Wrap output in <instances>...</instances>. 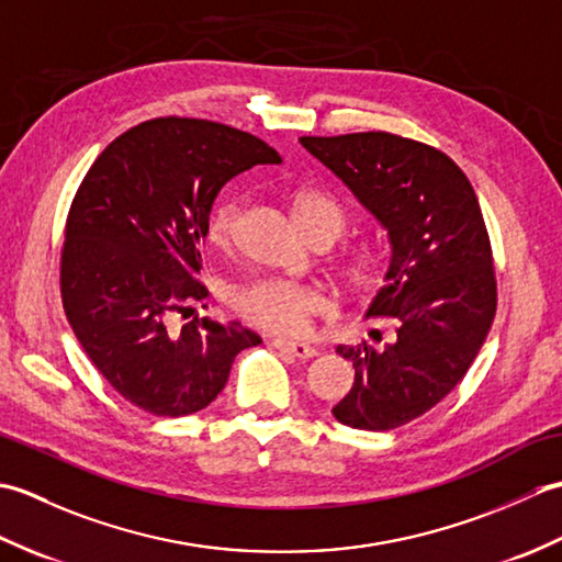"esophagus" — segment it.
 <instances>
[{
    "mask_svg": "<svg viewBox=\"0 0 562 562\" xmlns=\"http://www.w3.org/2000/svg\"><path fill=\"white\" fill-rule=\"evenodd\" d=\"M272 348H278L282 352H290L294 357H300V360H312L316 355V350L312 345L300 342V340H284V338H272Z\"/></svg>",
    "mask_w": 562,
    "mask_h": 562,
    "instance_id": "obj_1",
    "label": "esophagus"
}]
</instances>
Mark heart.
Wrapping results in <instances>:
<instances>
[{
	"label": "heart",
	"mask_w": 562,
	"mask_h": 562,
	"mask_svg": "<svg viewBox=\"0 0 562 562\" xmlns=\"http://www.w3.org/2000/svg\"><path fill=\"white\" fill-rule=\"evenodd\" d=\"M296 220L308 236L330 234L338 238L350 224V212L342 202L321 188H300L292 193ZM238 217H241V198H224L214 205L207 236L214 246H232ZM389 262L376 248H352L338 262L342 288L352 294H374L386 282ZM229 302L238 316L270 333H300L312 316L328 312L326 294L316 284L290 282L282 278H256L234 288Z\"/></svg>",
	"instance_id": "heart-1"
}]
</instances>
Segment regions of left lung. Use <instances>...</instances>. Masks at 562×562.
Wrapping results in <instances>:
<instances>
[{
    "label": "left lung",
    "mask_w": 562,
    "mask_h": 562,
    "mask_svg": "<svg viewBox=\"0 0 562 562\" xmlns=\"http://www.w3.org/2000/svg\"><path fill=\"white\" fill-rule=\"evenodd\" d=\"M300 142L391 241L386 284L367 316L384 318L393 336L381 348L338 345L355 384L333 415L355 429H396L459 384L495 318L493 248L479 198L459 166L423 142L391 133Z\"/></svg>",
    "instance_id": "8db88e82"
}]
</instances>
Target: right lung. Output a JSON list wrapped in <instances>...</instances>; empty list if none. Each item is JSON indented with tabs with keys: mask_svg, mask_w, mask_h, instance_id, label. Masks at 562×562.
<instances>
[{
	"mask_svg": "<svg viewBox=\"0 0 562 562\" xmlns=\"http://www.w3.org/2000/svg\"><path fill=\"white\" fill-rule=\"evenodd\" d=\"M280 161L244 130L169 115L115 137L83 176L59 258L63 306L93 367L139 411L207 408L234 357L260 342L238 321L171 328L169 316L207 296L200 241L222 186Z\"/></svg>",
	"mask_w": 562,
	"mask_h": 562,
	"instance_id": "obj_1",
	"label": "right lung"
}]
</instances>
